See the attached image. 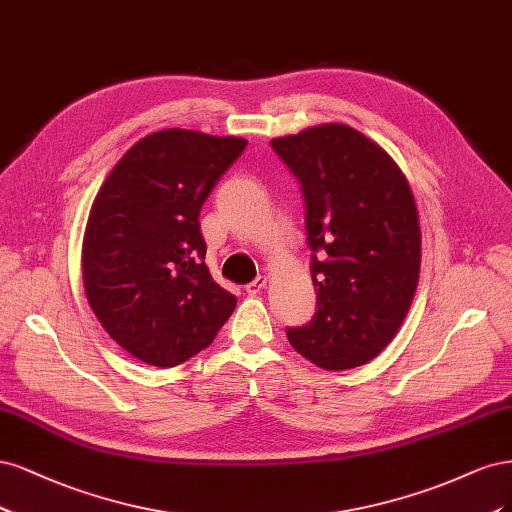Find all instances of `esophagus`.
<instances>
[{"label": "esophagus", "mask_w": 512, "mask_h": 512, "mask_svg": "<svg viewBox=\"0 0 512 512\" xmlns=\"http://www.w3.org/2000/svg\"><path fill=\"white\" fill-rule=\"evenodd\" d=\"M266 285H268V276H257V278L251 280V283L246 285L244 289H246V293H249V295H257Z\"/></svg>", "instance_id": "obj_1"}]
</instances>
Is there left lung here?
<instances>
[{
    "mask_svg": "<svg viewBox=\"0 0 512 512\" xmlns=\"http://www.w3.org/2000/svg\"><path fill=\"white\" fill-rule=\"evenodd\" d=\"M270 144L304 195L317 291L315 317L287 338L323 370L364 366L398 334L417 291L421 229L408 180L381 146L342 123Z\"/></svg>",
    "mask_w": 512,
    "mask_h": 512,
    "instance_id": "left-lung-1",
    "label": "left lung"
}]
</instances>
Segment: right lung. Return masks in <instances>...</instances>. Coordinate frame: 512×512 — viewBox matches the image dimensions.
<instances>
[{"instance_id": "obj_1", "label": "right lung", "mask_w": 512, "mask_h": 512, "mask_svg": "<svg viewBox=\"0 0 512 512\" xmlns=\"http://www.w3.org/2000/svg\"><path fill=\"white\" fill-rule=\"evenodd\" d=\"M244 148L234 136L161 129L129 148L95 197L82 242L87 300L148 366L197 355L236 308L204 263L200 210Z\"/></svg>"}]
</instances>
